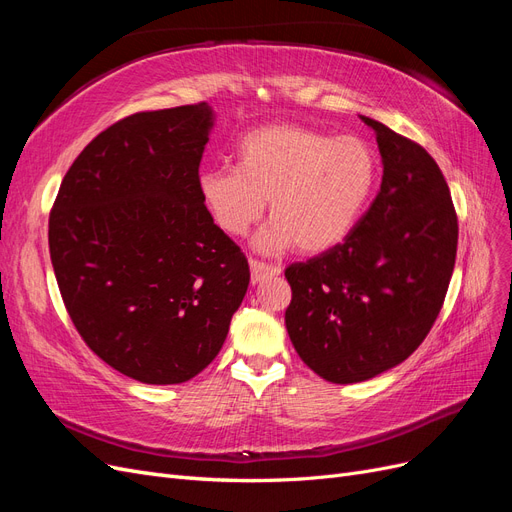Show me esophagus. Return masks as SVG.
Masks as SVG:
<instances>
[{"instance_id": "34e87169", "label": "esophagus", "mask_w": 512, "mask_h": 512, "mask_svg": "<svg viewBox=\"0 0 512 512\" xmlns=\"http://www.w3.org/2000/svg\"><path fill=\"white\" fill-rule=\"evenodd\" d=\"M250 271H252V284L254 286L269 280V277L280 275V267L267 265V262H260V260H250Z\"/></svg>"}]
</instances>
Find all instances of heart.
<instances>
[{
    "mask_svg": "<svg viewBox=\"0 0 512 512\" xmlns=\"http://www.w3.org/2000/svg\"><path fill=\"white\" fill-rule=\"evenodd\" d=\"M378 177L374 149L359 136H331L275 123L247 132L237 145V168H209L198 177L200 200L230 237H243L265 213L271 222L256 245L284 252L297 245L314 256L342 243Z\"/></svg>",
    "mask_w": 512,
    "mask_h": 512,
    "instance_id": "heart-1",
    "label": "heart"
}]
</instances>
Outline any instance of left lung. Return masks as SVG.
Returning a JSON list of instances; mask_svg holds the SVG:
<instances>
[{"label": "left lung", "mask_w": 512, "mask_h": 512, "mask_svg": "<svg viewBox=\"0 0 512 512\" xmlns=\"http://www.w3.org/2000/svg\"><path fill=\"white\" fill-rule=\"evenodd\" d=\"M376 132L380 192L344 243L286 269L290 342L333 384L406 361L436 322L457 256V215L429 153L384 123Z\"/></svg>", "instance_id": "left-lung-1"}]
</instances>
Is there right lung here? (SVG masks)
Wrapping results in <instances>:
<instances>
[{
  "mask_svg": "<svg viewBox=\"0 0 512 512\" xmlns=\"http://www.w3.org/2000/svg\"><path fill=\"white\" fill-rule=\"evenodd\" d=\"M213 123L207 102L113 123L74 160L49 218L76 331L106 365L145 384L200 374L250 284L243 252L198 192Z\"/></svg>",
  "mask_w": 512,
  "mask_h": 512,
  "instance_id": "1",
  "label": "right lung"
}]
</instances>
